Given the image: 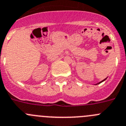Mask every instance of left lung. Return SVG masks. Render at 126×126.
<instances>
[{"label": "left lung", "mask_w": 126, "mask_h": 126, "mask_svg": "<svg viewBox=\"0 0 126 126\" xmlns=\"http://www.w3.org/2000/svg\"><path fill=\"white\" fill-rule=\"evenodd\" d=\"M106 79H107V78H106V79H104V80H102V81H100V82H99V83H97V84H96V85H98V84H99V83H102V81H105V80H106Z\"/></svg>", "instance_id": "1"}]
</instances>
